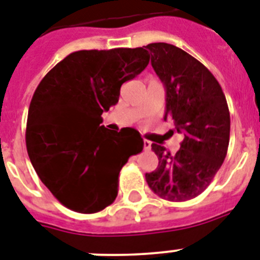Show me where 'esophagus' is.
<instances>
[{
	"instance_id": "esophagus-1",
	"label": "esophagus",
	"mask_w": 260,
	"mask_h": 260,
	"mask_svg": "<svg viewBox=\"0 0 260 260\" xmlns=\"http://www.w3.org/2000/svg\"><path fill=\"white\" fill-rule=\"evenodd\" d=\"M150 147H151L150 141H147V140L143 141V149H145V150H150Z\"/></svg>"
}]
</instances>
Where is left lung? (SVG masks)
<instances>
[{"mask_svg": "<svg viewBox=\"0 0 260 260\" xmlns=\"http://www.w3.org/2000/svg\"><path fill=\"white\" fill-rule=\"evenodd\" d=\"M146 48L165 87L164 119L173 120L184 140L176 154L153 143L158 168L145 177L161 199L190 200L207 189L227 155L231 126L227 101L208 68L185 51L166 43Z\"/></svg>", "mask_w": 260, "mask_h": 260, "instance_id": "left-lung-1", "label": "left lung"}]
</instances>
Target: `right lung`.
Here are the masks:
<instances>
[{
    "label": "right lung",
    "mask_w": 260,
    "mask_h": 260,
    "mask_svg": "<svg viewBox=\"0 0 260 260\" xmlns=\"http://www.w3.org/2000/svg\"><path fill=\"white\" fill-rule=\"evenodd\" d=\"M150 55L143 48L78 51L45 75L33 94L26 122L30 162L53 196L79 213H95L118 194V176L143 149L136 128L101 126L117 105L120 86L140 75Z\"/></svg>",
    "instance_id": "right-lung-1"
}]
</instances>
